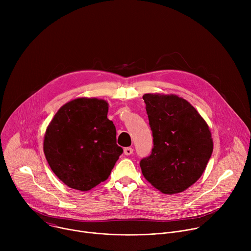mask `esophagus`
<instances>
[{
    "mask_svg": "<svg viewBox=\"0 0 251 251\" xmlns=\"http://www.w3.org/2000/svg\"><path fill=\"white\" fill-rule=\"evenodd\" d=\"M132 153H133V149H132L131 147H127V148L124 149V154H125L126 156H129V155H131Z\"/></svg>",
    "mask_w": 251,
    "mask_h": 251,
    "instance_id": "1",
    "label": "esophagus"
}]
</instances>
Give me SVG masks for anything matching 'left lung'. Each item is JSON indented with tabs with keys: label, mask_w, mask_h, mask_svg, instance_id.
Wrapping results in <instances>:
<instances>
[{
	"label": "left lung",
	"mask_w": 251,
	"mask_h": 251,
	"mask_svg": "<svg viewBox=\"0 0 251 251\" xmlns=\"http://www.w3.org/2000/svg\"><path fill=\"white\" fill-rule=\"evenodd\" d=\"M154 147L140 167L146 180L161 193H182L203 174L213 142L209 127L195 107L175 94L143 95Z\"/></svg>",
	"instance_id": "left-lung-1"
}]
</instances>
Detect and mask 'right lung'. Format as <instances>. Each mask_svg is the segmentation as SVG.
I'll return each instance as SVG.
<instances>
[{"mask_svg": "<svg viewBox=\"0 0 251 251\" xmlns=\"http://www.w3.org/2000/svg\"><path fill=\"white\" fill-rule=\"evenodd\" d=\"M107 113L108 103L103 99L75 98L62 105L49 124L44 152L52 172L67 187L91 190L108 178L122 154Z\"/></svg>", "mask_w": 251, "mask_h": 251, "instance_id": "add662e5", "label": "right lung"}]
</instances>
